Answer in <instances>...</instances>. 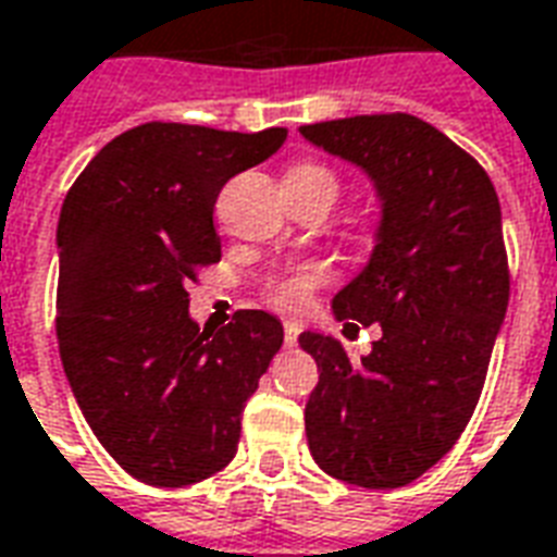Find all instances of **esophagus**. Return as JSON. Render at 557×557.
Returning <instances> with one entry per match:
<instances>
[{"label":"esophagus","instance_id":"obj_1","mask_svg":"<svg viewBox=\"0 0 557 557\" xmlns=\"http://www.w3.org/2000/svg\"><path fill=\"white\" fill-rule=\"evenodd\" d=\"M298 334H301V325H298V322H286V325H283V339H286V346H295Z\"/></svg>","mask_w":557,"mask_h":557}]
</instances>
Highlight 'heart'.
<instances>
[{"mask_svg": "<svg viewBox=\"0 0 557 557\" xmlns=\"http://www.w3.org/2000/svg\"><path fill=\"white\" fill-rule=\"evenodd\" d=\"M301 172H310V175H325L327 182L334 184V190H337V182H334V175L322 166H298V170H292L289 175H301ZM327 283V268L325 265H315V262H307V265L289 268L286 274H280L268 283L265 298L271 307H277L283 313H304L310 301H313V292L319 286H325Z\"/></svg>", "mask_w": 557, "mask_h": 557, "instance_id": "obj_1", "label": "heart"}]
</instances>
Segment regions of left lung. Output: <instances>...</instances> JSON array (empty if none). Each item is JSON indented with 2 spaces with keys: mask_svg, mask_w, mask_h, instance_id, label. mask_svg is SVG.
Wrapping results in <instances>:
<instances>
[{
  "mask_svg": "<svg viewBox=\"0 0 557 557\" xmlns=\"http://www.w3.org/2000/svg\"><path fill=\"white\" fill-rule=\"evenodd\" d=\"M301 137L367 172L382 202L370 262L331 301L346 327L382 337L361 361L334 337H298L319 363L307 444L331 478L397 490L454 447L478 406L510 301L502 206L478 160L418 115L319 122Z\"/></svg>",
  "mask_w": 557,
  "mask_h": 557,
  "instance_id": "8db88e82",
  "label": "left lung"
}]
</instances>
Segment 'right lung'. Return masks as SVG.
Returning <instances> with one entry per match:
<instances>
[{"instance_id":"right-lung-1","label":"right lung","mask_w":557,"mask_h":557,"mask_svg":"<svg viewBox=\"0 0 557 557\" xmlns=\"http://www.w3.org/2000/svg\"><path fill=\"white\" fill-rule=\"evenodd\" d=\"M283 143L286 127L148 122L107 143L62 202V367L98 442L143 483L190 486L230 466L244 403L283 346L265 310L218 334L187 313L196 271L220 259V187Z\"/></svg>"}]
</instances>
